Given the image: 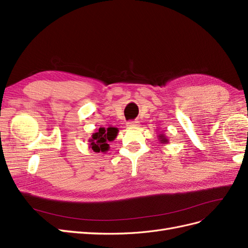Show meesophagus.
<instances>
[{
  "label": "esophagus",
  "mask_w": 248,
  "mask_h": 248,
  "mask_svg": "<svg viewBox=\"0 0 248 248\" xmlns=\"http://www.w3.org/2000/svg\"><path fill=\"white\" fill-rule=\"evenodd\" d=\"M127 126H128V127H137V126H140V122L139 121H128V122H127Z\"/></svg>",
  "instance_id": "34e87169"
}]
</instances>
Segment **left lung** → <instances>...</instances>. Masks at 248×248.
I'll list each match as a JSON object with an SVG mask.
<instances>
[{"label":"left lung","instance_id":"left-lung-1","mask_svg":"<svg viewBox=\"0 0 248 248\" xmlns=\"http://www.w3.org/2000/svg\"><path fill=\"white\" fill-rule=\"evenodd\" d=\"M159 138V140H161V142H168V140L164 138L163 134H160V136L158 137Z\"/></svg>","mask_w":248,"mask_h":248}]
</instances>
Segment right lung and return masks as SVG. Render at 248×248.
<instances>
[{"instance_id": "1", "label": "right lung", "mask_w": 248, "mask_h": 248, "mask_svg": "<svg viewBox=\"0 0 248 248\" xmlns=\"http://www.w3.org/2000/svg\"><path fill=\"white\" fill-rule=\"evenodd\" d=\"M118 134V128L115 127H109L106 129L103 127H100L99 130L92 134V138L89 140L90 141V148H91L94 152H107L109 149L108 141L114 140Z\"/></svg>"}]
</instances>
